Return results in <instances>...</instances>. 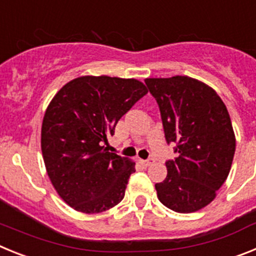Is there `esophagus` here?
Masks as SVG:
<instances>
[{
    "label": "esophagus",
    "mask_w": 256,
    "mask_h": 256,
    "mask_svg": "<svg viewBox=\"0 0 256 256\" xmlns=\"http://www.w3.org/2000/svg\"><path fill=\"white\" fill-rule=\"evenodd\" d=\"M154 162L155 160L154 159H148V160H140V162H141L142 165H144V166H150V165L154 164Z\"/></svg>",
    "instance_id": "34e87169"
}]
</instances>
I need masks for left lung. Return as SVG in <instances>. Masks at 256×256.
I'll return each instance as SVG.
<instances>
[{
    "mask_svg": "<svg viewBox=\"0 0 256 256\" xmlns=\"http://www.w3.org/2000/svg\"><path fill=\"white\" fill-rule=\"evenodd\" d=\"M162 114L165 140L178 156L165 162L168 174L156 183L158 198L177 212L209 205L226 182L236 138L224 102L212 87L186 76L144 79Z\"/></svg>",
    "mask_w": 256,
    "mask_h": 256,
    "instance_id": "left-lung-1",
    "label": "left lung"
}]
</instances>
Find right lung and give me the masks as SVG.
<instances>
[{
    "label": "right lung",
    "mask_w": 256,
    "mask_h": 256,
    "mask_svg": "<svg viewBox=\"0 0 256 256\" xmlns=\"http://www.w3.org/2000/svg\"><path fill=\"white\" fill-rule=\"evenodd\" d=\"M137 79L84 76L68 82L44 112L40 148L52 186L74 210L102 212L123 200L134 162L104 144L148 94Z\"/></svg>",
    "instance_id": "obj_1"
}]
</instances>
